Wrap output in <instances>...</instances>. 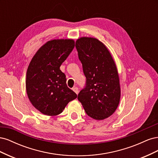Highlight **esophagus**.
<instances>
[{"mask_svg": "<svg viewBox=\"0 0 158 158\" xmlns=\"http://www.w3.org/2000/svg\"><path fill=\"white\" fill-rule=\"evenodd\" d=\"M73 90L74 91V92L76 94H78V88L77 87H74V88H73Z\"/></svg>", "mask_w": 158, "mask_h": 158, "instance_id": "esophagus-1", "label": "esophagus"}]
</instances>
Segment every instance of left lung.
<instances>
[{"instance_id":"8db88e82","label":"left lung","mask_w":158,"mask_h":158,"mask_svg":"<svg viewBox=\"0 0 158 158\" xmlns=\"http://www.w3.org/2000/svg\"><path fill=\"white\" fill-rule=\"evenodd\" d=\"M76 48L86 78L78 99L88 116L103 120L115 111L120 101L116 65L107 47L95 38H80Z\"/></svg>"}]
</instances>
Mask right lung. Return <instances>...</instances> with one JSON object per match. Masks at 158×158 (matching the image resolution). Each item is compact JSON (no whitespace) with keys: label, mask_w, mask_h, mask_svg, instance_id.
Listing matches in <instances>:
<instances>
[{"label":"right lung","mask_w":158,"mask_h":158,"mask_svg":"<svg viewBox=\"0 0 158 158\" xmlns=\"http://www.w3.org/2000/svg\"><path fill=\"white\" fill-rule=\"evenodd\" d=\"M73 40L47 42L32 58L26 74L28 98L37 110L46 115H57L77 95L66 85L62 63L74 48Z\"/></svg>","instance_id":"right-lung-1"}]
</instances>
